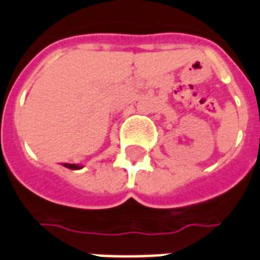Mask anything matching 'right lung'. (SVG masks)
<instances>
[{
  "label": "right lung",
  "instance_id": "add662e5",
  "mask_svg": "<svg viewBox=\"0 0 260 260\" xmlns=\"http://www.w3.org/2000/svg\"><path fill=\"white\" fill-rule=\"evenodd\" d=\"M66 167H69V169H79V166H77V165H66Z\"/></svg>",
  "mask_w": 260,
  "mask_h": 260
}]
</instances>
